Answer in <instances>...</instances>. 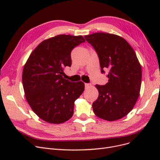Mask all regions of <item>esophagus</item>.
I'll use <instances>...</instances> for the list:
<instances>
[{"mask_svg": "<svg viewBox=\"0 0 160 160\" xmlns=\"http://www.w3.org/2000/svg\"><path fill=\"white\" fill-rule=\"evenodd\" d=\"M91 84H89V83H85V87L86 89L89 88V87H91Z\"/></svg>", "mask_w": 160, "mask_h": 160, "instance_id": "34e87169", "label": "esophagus"}]
</instances>
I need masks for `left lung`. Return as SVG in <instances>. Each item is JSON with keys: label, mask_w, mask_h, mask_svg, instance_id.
I'll return each mask as SVG.
<instances>
[{"label": "left lung", "mask_w": 160, "mask_h": 160, "mask_svg": "<svg viewBox=\"0 0 160 160\" xmlns=\"http://www.w3.org/2000/svg\"><path fill=\"white\" fill-rule=\"evenodd\" d=\"M99 58L101 72L108 69V83L96 85L98 98L93 103L94 113L109 122L127 115L139 95L142 67L133 48L122 37L107 32L85 35Z\"/></svg>", "instance_id": "obj_1"}]
</instances>
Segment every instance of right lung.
I'll list each match as a JSON object with an SVG mask.
<instances>
[{
  "mask_svg": "<svg viewBox=\"0 0 160 160\" xmlns=\"http://www.w3.org/2000/svg\"><path fill=\"white\" fill-rule=\"evenodd\" d=\"M84 42L81 35L47 38L32 51L24 66L26 99L35 113L47 123H64L73 115L75 101L83 93L85 84L72 83L62 75L65 67L71 66V51Z\"/></svg>",
  "mask_w": 160,
  "mask_h": 160,
  "instance_id": "right-lung-1",
  "label": "right lung"
}]
</instances>
